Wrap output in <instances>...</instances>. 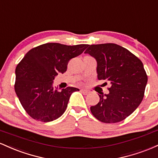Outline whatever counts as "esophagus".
Returning <instances> with one entry per match:
<instances>
[{"instance_id": "1", "label": "esophagus", "mask_w": 158, "mask_h": 158, "mask_svg": "<svg viewBox=\"0 0 158 158\" xmlns=\"http://www.w3.org/2000/svg\"><path fill=\"white\" fill-rule=\"evenodd\" d=\"M80 91L81 92V93H83L84 94H88V93H89V91L87 90H85V89H80Z\"/></svg>"}]
</instances>
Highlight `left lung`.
<instances>
[{"mask_svg": "<svg viewBox=\"0 0 158 158\" xmlns=\"http://www.w3.org/2000/svg\"><path fill=\"white\" fill-rule=\"evenodd\" d=\"M85 53L97 61L98 79L111 85L109 93H99V102L90 107V111L102 123L120 122L137 109L144 97L148 77L142 61L111 43L89 45Z\"/></svg>", "mask_w": 158, "mask_h": 158, "instance_id": "1", "label": "left lung"}]
</instances>
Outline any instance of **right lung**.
I'll list each match as a JSON object with an SVG mask.
<instances>
[{
	"label": "right lung",
	"instance_id": "add662e5",
	"mask_svg": "<svg viewBox=\"0 0 158 158\" xmlns=\"http://www.w3.org/2000/svg\"><path fill=\"white\" fill-rule=\"evenodd\" d=\"M87 47L47 43L27 52L16 67L15 90L32 118L48 123L64 114L70 96L79 90L68 87L59 91L58 87H53V80L59 73L66 72L68 61L82 53Z\"/></svg>",
	"mask_w": 158,
	"mask_h": 158
}]
</instances>
